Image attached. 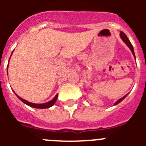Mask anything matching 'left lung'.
<instances>
[{
  "instance_id": "obj_1",
  "label": "left lung",
  "mask_w": 146,
  "mask_h": 146,
  "mask_svg": "<svg viewBox=\"0 0 146 146\" xmlns=\"http://www.w3.org/2000/svg\"><path fill=\"white\" fill-rule=\"evenodd\" d=\"M120 36H121V38H122V40H123V42H124L125 43H126V44L127 45V46H128L129 47V49H130V50H131V52H132V54H133V55L135 57V52H134V49H133V46H132V44H131V42H130V41H129V38H127V36H126V34H125V33H123V32L121 31V33H120ZM126 96H127V94H126V96H123V97L121 98V99H120L119 100H118V101H117L115 103V104H118V103L121 102V101H123V99H124L126 97Z\"/></svg>"
}]
</instances>
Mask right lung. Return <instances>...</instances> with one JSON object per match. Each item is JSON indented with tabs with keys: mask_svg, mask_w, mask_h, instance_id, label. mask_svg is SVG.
Returning <instances> with one entry per match:
<instances>
[{
	"mask_svg": "<svg viewBox=\"0 0 146 146\" xmlns=\"http://www.w3.org/2000/svg\"><path fill=\"white\" fill-rule=\"evenodd\" d=\"M11 54H12V53H11ZM7 72H8V69H7ZM16 96H17V97L19 98V99H20L23 103H25V104H27V105H28V106L32 107V108H39V109H44V108H50V107H52V105H53V104L55 103L56 100H57L58 95V94H56V96H55V97H54L53 99L51 100V101L49 102L44 103V104H34V103L29 102L26 101V100H25V99H22V98H20V96H18L17 94H16Z\"/></svg>",
	"mask_w": 146,
	"mask_h": 146,
	"instance_id": "add662e5",
	"label": "right lung"
}]
</instances>
